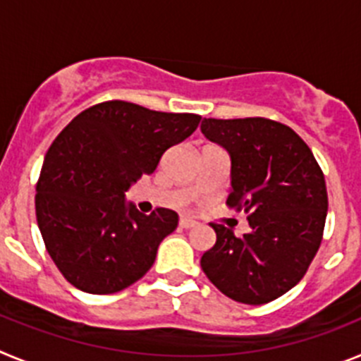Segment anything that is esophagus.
Listing matches in <instances>:
<instances>
[{
  "instance_id": "1",
  "label": "esophagus",
  "mask_w": 361,
  "mask_h": 361,
  "mask_svg": "<svg viewBox=\"0 0 361 361\" xmlns=\"http://www.w3.org/2000/svg\"><path fill=\"white\" fill-rule=\"evenodd\" d=\"M178 226H180V228H184V229L195 228L197 220L190 219V216H180V220H178Z\"/></svg>"
}]
</instances>
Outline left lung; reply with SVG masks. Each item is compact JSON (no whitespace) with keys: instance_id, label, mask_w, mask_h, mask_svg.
Returning <instances> with one entry per match:
<instances>
[{"instance_id":"left-lung-1","label":"left lung","mask_w":361,"mask_h":361,"mask_svg":"<svg viewBox=\"0 0 361 361\" xmlns=\"http://www.w3.org/2000/svg\"><path fill=\"white\" fill-rule=\"evenodd\" d=\"M204 137L229 153V208L247 213L244 237L212 224L216 242L200 258L212 283L235 302L267 304L295 288L320 247L327 190L298 133L264 117L204 119Z\"/></svg>"}]
</instances>
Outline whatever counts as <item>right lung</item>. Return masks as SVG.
I'll return each instance as SVG.
<instances>
[{
	"label": "right lung",
	"mask_w": 361,
	"mask_h": 361,
	"mask_svg": "<svg viewBox=\"0 0 361 361\" xmlns=\"http://www.w3.org/2000/svg\"><path fill=\"white\" fill-rule=\"evenodd\" d=\"M199 123L195 114L106 101L56 137L36 186V216L47 251L73 288L111 295L148 273L178 215L166 208L145 215L124 193Z\"/></svg>",
	"instance_id": "right-lung-1"
}]
</instances>
